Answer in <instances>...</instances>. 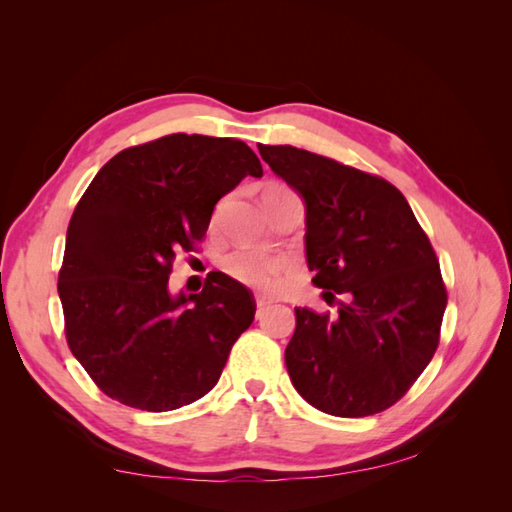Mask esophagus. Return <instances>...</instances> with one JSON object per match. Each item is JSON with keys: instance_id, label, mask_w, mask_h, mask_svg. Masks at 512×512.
<instances>
[{"instance_id": "esophagus-1", "label": "esophagus", "mask_w": 512, "mask_h": 512, "mask_svg": "<svg viewBox=\"0 0 512 512\" xmlns=\"http://www.w3.org/2000/svg\"><path fill=\"white\" fill-rule=\"evenodd\" d=\"M257 308L259 310H264V308H268V306H273V303H275V299L273 297H266V295H257Z\"/></svg>"}]
</instances>
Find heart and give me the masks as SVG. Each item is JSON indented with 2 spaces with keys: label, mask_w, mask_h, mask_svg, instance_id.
I'll list each match as a JSON object with an SVG mask.
<instances>
[{
  "label": "heart",
  "mask_w": 512,
  "mask_h": 512,
  "mask_svg": "<svg viewBox=\"0 0 512 512\" xmlns=\"http://www.w3.org/2000/svg\"><path fill=\"white\" fill-rule=\"evenodd\" d=\"M277 189H284V187H279V184H270L266 191H277ZM224 268L228 275L235 277L237 281H242V284L250 288L275 290L290 270V264L284 257L262 255V253H255V250H239V253L226 257Z\"/></svg>",
  "instance_id": "obj_1"
}]
</instances>
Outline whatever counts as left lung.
I'll return each instance as SVG.
<instances>
[{
  "mask_svg": "<svg viewBox=\"0 0 512 512\" xmlns=\"http://www.w3.org/2000/svg\"><path fill=\"white\" fill-rule=\"evenodd\" d=\"M306 204L312 284L347 292L339 317L295 308L292 385L339 418L385 411L436 354L447 288L438 257L394 184L290 145H257Z\"/></svg>",
  "mask_w": 512,
  "mask_h": 512,
  "instance_id": "1",
  "label": "left lung"
}]
</instances>
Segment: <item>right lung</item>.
I'll list each match as a JSON object with an SVG mask.
<instances>
[{
    "label": "right lung",
    "mask_w": 512,
    "mask_h": 512,
    "mask_svg": "<svg viewBox=\"0 0 512 512\" xmlns=\"http://www.w3.org/2000/svg\"><path fill=\"white\" fill-rule=\"evenodd\" d=\"M246 176L264 169L242 140L171 134L116 154L76 204L59 273L65 336L110 398L171 411L220 380L255 299L217 270L195 295H173L169 275Z\"/></svg>",
    "instance_id": "obj_1"
}]
</instances>
